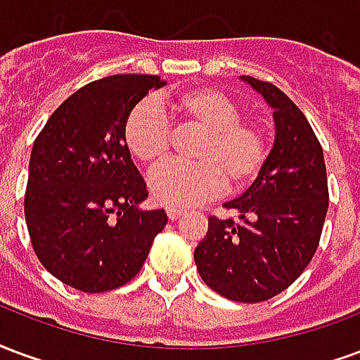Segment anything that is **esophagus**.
<instances>
[{"instance_id":"1","label":"esophagus","mask_w":360,"mask_h":360,"mask_svg":"<svg viewBox=\"0 0 360 360\" xmlns=\"http://www.w3.org/2000/svg\"><path fill=\"white\" fill-rule=\"evenodd\" d=\"M184 214L182 209H176V207H167V217L170 220H178Z\"/></svg>"}]
</instances>
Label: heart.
I'll return each instance as SVG.
<instances>
[{"label":"heart","mask_w":360,"mask_h":360,"mask_svg":"<svg viewBox=\"0 0 360 360\" xmlns=\"http://www.w3.org/2000/svg\"><path fill=\"white\" fill-rule=\"evenodd\" d=\"M172 117L201 136L193 146L195 162H169L149 178L153 198L169 207H191L228 188L248 190L269 161V138L255 120L241 119L240 105L214 88H191L169 99ZM130 153L146 167L169 159L172 128L155 105L134 107L124 124Z\"/></svg>","instance_id":"b5f03b06"}]
</instances>
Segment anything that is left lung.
<instances>
[{
    "mask_svg": "<svg viewBox=\"0 0 360 360\" xmlns=\"http://www.w3.org/2000/svg\"><path fill=\"white\" fill-rule=\"evenodd\" d=\"M274 109L276 138L261 176L224 203L238 219L209 217L193 259L222 297L261 303L290 288L319 248L328 211L324 153L297 105L274 84L243 76Z\"/></svg>",
    "mask_w": 360,
    "mask_h": 360,
    "instance_id": "8db88e82",
    "label": "left lung"
}]
</instances>
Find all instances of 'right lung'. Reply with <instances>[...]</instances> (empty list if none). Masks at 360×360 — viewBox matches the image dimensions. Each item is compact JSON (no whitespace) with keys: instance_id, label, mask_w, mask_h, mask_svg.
I'll return each instance as SVG.
<instances>
[{"instance_id":"add662e5","label":"right lung","mask_w":360,"mask_h":360,"mask_svg":"<svg viewBox=\"0 0 360 360\" xmlns=\"http://www.w3.org/2000/svg\"><path fill=\"white\" fill-rule=\"evenodd\" d=\"M161 86L153 75L86 84L55 109L34 141L28 234L40 263L75 290L101 293L130 282L169 222L162 209H138L148 186L124 141L130 111Z\"/></svg>"}]
</instances>
